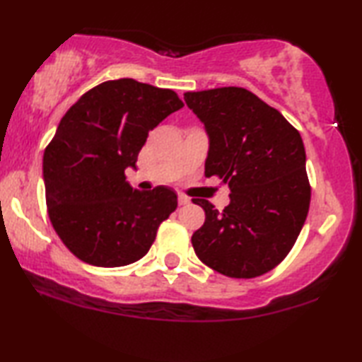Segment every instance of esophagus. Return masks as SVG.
Returning a JSON list of instances; mask_svg holds the SVG:
<instances>
[{
  "instance_id": "34e87169",
  "label": "esophagus",
  "mask_w": 362,
  "mask_h": 362,
  "mask_svg": "<svg viewBox=\"0 0 362 362\" xmlns=\"http://www.w3.org/2000/svg\"><path fill=\"white\" fill-rule=\"evenodd\" d=\"M179 204H180V206H187V204H189V198H188L187 194L179 193Z\"/></svg>"
}]
</instances>
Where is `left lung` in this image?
<instances>
[{
    "instance_id": "obj_1",
    "label": "left lung",
    "mask_w": 362,
    "mask_h": 362,
    "mask_svg": "<svg viewBox=\"0 0 362 362\" xmlns=\"http://www.w3.org/2000/svg\"><path fill=\"white\" fill-rule=\"evenodd\" d=\"M204 122L211 146L206 177L230 188L222 212L194 198L206 222L192 236L198 259L228 278L262 276L283 262L308 216L311 187L300 132L276 108L244 88L183 97Z\"/></svg>"
}]
</instances>
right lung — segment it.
Instances as JSON below:
<instances>
[{"label":"right lung","instance_id":"right-lung-1","mask_svg":"<svg viewBox=\"0 0 362 362\" xmlns=\"http://www.w3.org/2000/svg\"><path fill=\"white\" fill-rule=\"evenodd\" d=\"M183 107L174 90L132 78L113 79L81 95L60 119L42 158L46 206L73 255L94 267L142 259L158 226L177 209V194L126 182L148 132Z\"/></svg>","mask_w":362,"mask_h":362}]
</instances>
